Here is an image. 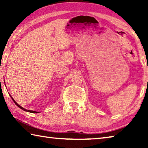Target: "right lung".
<instances>
[{
    "label": "right lung",
    "instance_id": "obj_1",
    "mask_svg": "<svg viewBox=\"0 0 148 148\" xmlns=\"http://www.w3.org/2000/svg\"><path fill=\"white\" fill-rule=\"evenodd\" d=\"M12 100H13V101H14V102H15V104H16V105H17V106H18L19 108H21V109H22V110H24V111H26V112H31V113H38V112H35V111H32V110H25V108H23V107H21V106H20V105H19L18 104H17V102H16V101H14V100L13 99H12Z\"/></svg>",
    "mask_w": 148,
    "mask_h": 148
}]
</instances>
